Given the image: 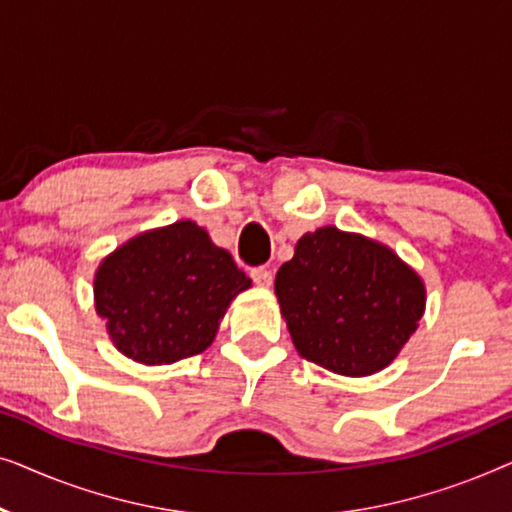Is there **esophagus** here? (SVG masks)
Instances as JSON below:
<instances>
[{
	"instance_id": "esophagus-1",
	"label": "esophagus",
	"mask_w": 512,
	"mask_h": 512,
	"mask_svg": "<svg viewBox=\"0 0 512 512\" xmlns=\"http://www.w3.org/2000/svg\"><path fill=\"white\" fill-rule=\"evenodd\" d=\"M251 279L261 286H270L272 284V270L270 268H251Z\"/></svg>"
}]
</instances>
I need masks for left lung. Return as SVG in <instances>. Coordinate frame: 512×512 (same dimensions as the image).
I'll return each instance as SVG.
<instances>
[{
    "label": "left lung",
    "mask_w": 512,
    "mask_h": 512,
    "mask_svg": "<svg viewBox=\"0 0 512 512\" xmlns=\"http://www.w3.org/2000/svg\"><path fill=\"white\" fill-rule=\"evenodd\" d=\"M275 293L303 359L363 377L389 366L424 312V284L394 251L326 226L298 240Z\"/></svg>",
    "instance_id": "1"
}]
</instances>
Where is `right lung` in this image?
<instances>
[{
	"instance_id": "1",
	"label": "right lung",
	"mask_w": 512,
	"mask_h": 512,
	"mask_svg": "<svg viewBox=\"0 0 512 512\" xmlns=\"http://www.w3.org/2000/svg\"><path fill=\"white\" fill-rule=\"evenodd\" d=\"M251 279L193 221L132 237L95 275V307L125 356L146 366L212 345L230 300Z\"/></svg>"
}]
</instances>
